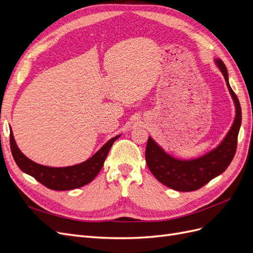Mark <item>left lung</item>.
<instances>
[{"mask_svg":"<svg viewBox=\"0 0 253 253\" xmlns=\"http://www.w3.org/2000/svg\"><path fill=\"white\" fill-rule=\"evenodd\" d=\"M216 63L224 75L236 106L232 127L219 147L207 155L193 160H178L169 156L151 137H149L145 148V160L152 174L165 186L180 192H190L201 189L211 179L223 173L231 164L236 152L237 136L242 122L241 104L239 98L229 85L227 68L223 61L216 60Z\"/></svg>","mask_w":253,"mask_h":253,"instance_id":"obj_1","label":"left lung"}]
</instances>
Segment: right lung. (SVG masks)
<instances>
[{"label": "right lung", "mask_w": 253, "mask_h": 253, "mask_svg": "<svg viewBox=\"0 0 253 253\" xmlns=\"http://www.w3.org/2000/svg\"><path fill=\"white\" fill-rule=\"evenodd\" d=\"M9 138L11 154L14 162L23 172L33 176L35 179L48 189L66 191L87 185L96 177L97 174L101 170L114 141L119 138V136L109 140L86 162L66 168H50L34 163L19 150L16 141H14L11 129Z\"/></svg>", "instance_id": "right-lung-1"}]
</instances>
